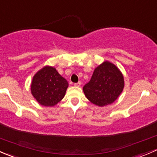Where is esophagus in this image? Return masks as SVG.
I'll list each match as a JSON object with an SVG mask.
<instances>
[{
	"label": "esophagus",
	"instance_id": "esophagus-1",
	"mask_svg": "<svg viewBox=\"0 0 157 157\" xmlns=\"http://www.w3.org/2000/svg\"><path fill=\"white\" fill-rule=\"evenodd\" d=\"M80 85H81V82H80V81H79V82H77V83H74V86H80Z\"/></svg>",
	"mask_w": 157,
	"mask_h": 157
}]
</instances>
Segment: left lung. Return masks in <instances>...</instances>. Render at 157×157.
Masks as SVG:
<instances>
[{"mask_svg": "<svg viewBox=\"0 0 157 157\" xmlns=\"http://www.w3.org/2000/svg\"><path fill=\"white\" fill-rule=\"evenodd\" d=\"M124 77L115 64L105 61L94 70L90 82L83 90L85 96L99 106L112 103L124 88Z\"/></svg>", "mask_w": 157, "mask_h": 157, "instance_id": "8db88e82", "label": "left lung"}]
</instances>
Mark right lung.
Wrapping results in <instances>:
<instances>
[{"label": "right lung", "mask_w": 157, "mask_h": 157, "mask_svg": "<svg viewBox=\"0 0 157 157\" xmlns=\"http://www.w3.org/2000/svg\"><path fill=\"white\" fill-rule=\"evenodd\" d=\"M68 86L67 80L52 67H43L33 77L31 92L44 106H53L64 98Z\"/></svg>", "instance_id": "1"}]
</instances>
